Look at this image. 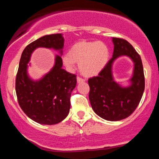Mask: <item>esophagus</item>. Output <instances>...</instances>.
<instances>
[{
	"instance_id": "obj_1",
	"label": "esophagus",
	"mask_w": 159,
	"mask_h": 159,
	"mask_svg": "<svg viewBox=\"0 0 159 159\" xmlns=\"http://www.w3.org/2000/svg\"><path fill=\"white\" fill-rule=\"evenodd\" d=\"M85 80L84 78H82L81 77H78L77 78V82L78 83H82V82H84Z\"/></svg>"
}]
</instances>
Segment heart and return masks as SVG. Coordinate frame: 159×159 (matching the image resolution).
I'll use <instances>...</instances> for the list:
<instances>
[{
    "instance_id": "b5f03b06",
    "label": "heart",
    "mask_w": 159,
    "mask_h": 159,
    "mask_svg": "<svg viewBox=\"0 0 159 159\" xmlns=\"http://www.w3.org/2000/svg\"><path fill=\"white\" fill-rule=\"evenodd\" d=\"M109 49L102 42H79L72 45L69 53L62 57L63 65L68 70H73L78 63L84 75L93 76L99 73L108 62Z\"/></svg>"
}]
</instances>
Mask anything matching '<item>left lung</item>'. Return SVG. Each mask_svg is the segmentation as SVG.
I'll return each mask as SVG.
<instances>
[{
  "mask_svg": "<svg viewBox=\"0 0 159 159\" xmlns=\"http://www.w3.org/2000/svg\"><path fill=\"white\" fill-rule=\"evenodd\" d=\"M114 52L98 76L88 80L89 99L93 110L98 116L108 121L125 119L134 112L143 96L145 80L141 58L129 42L112 38ZM126 56L132 60L134 69L130 84L123 87L114 80L112 67L117 58Z\"/></svg>",
  "mask_w": 159,
  "mask_h": 159,
  "instance_id": "left-lung-1",
  "label": "left lung"
}]
</instances>
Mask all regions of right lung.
I'll return each instance as SVG.
<instances>
[{
    "mask_svg": "<svg viewBox=\"0 0 159 159\" xmlns=\"http://www.w3.org/2000/svg\"><path fill=\"white\" fill-rule=\"evenodd\" d=\"M63 46V34L45 35L29 44L21 54L16 78V96L25 114L39 124L59 123L69 113L71 93L77 80L75 75L62 69ZM38 48H52L60 55L56 56L54 66L48 73L35 81L29 76L27 64L32 53Z\"/></svg>",
    "mask_w": 159,
    "mask_h": 159,
    "instance_id": "right-lung-1",
    "label": "right lung"
}]
</instances>
